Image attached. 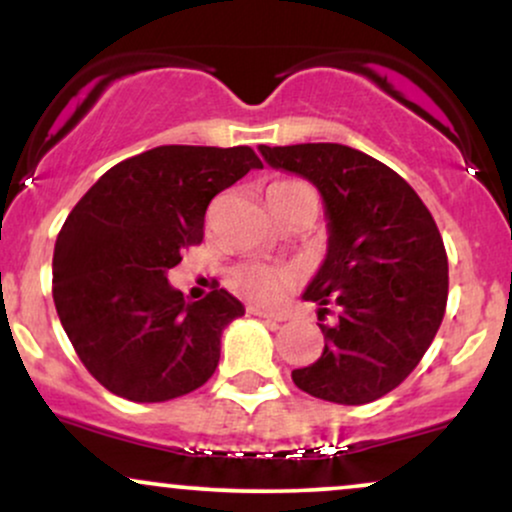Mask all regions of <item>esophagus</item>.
Here are the masks:
<instances>
[{
	"instance_id": "1",
	"label": "esophagus",
	"mask_w": 512,
	"mask_h": 512,
	"mask_svg": "<svg viewBox=\"0 0 512 512\" xmlns=\"http://www.w3.org/2000/svg\"><path fill=\"white\" fill-rule=\"evenodd\" d=\"M248 313L257 315V317H264V320H274V322H284L286 320V315L272 313V310H264V308H260V305H250Z\"/></svg>"
}]
</instances>
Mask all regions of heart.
<instances>
[{
	"instance_id": "heart-1",
	"label": "heart",
	"mask_w": 512,
	"mask_h": 512,
	"mask_svg": "<svg viewBox=\"0 0 512 512\" xmlns=\"http://www.w3.org/2000/svg\"><path fill=\"white\" fill-rule=\"evenodd\" d=\"M310 190L303 180L289 178V180H276L267 187V199L293 195V192ZM298 269L289 267V264H269V262H245L231 269L228 274V284L236 289L240 296L252 298L260 303H276L284 298V293L296 284Z\"/></svg>"
}]
</instances>
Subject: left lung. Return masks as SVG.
Returning <instances> with one entry per match:
<instances>
[{"label":"left lung","mask_w":512,"mask_h":512,"mask_svg":"<svg viewBox=\"0 0 512 512\" xmlns=\"http://www.w3.org/2000/svg\"><path fill=\"white\" fill-rule=\"evenodd\" d=\"M269 166L320 190L330 245L305 301L320 305L325 349L293 383L337 404H368L419 366L448 305V255L431 211L378 158L342 144L260 146Z\"/></svg>","instance_id":"obj_1"}]
</instances>
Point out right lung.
Here are the masks:
<instances>
[{
    "mask_svg": "<svg viewBox=\"0 0 512 512\" xmlns=\"http://www.w3.org/2000/svg\"><path fill=\"white\" fill-rule=\"evenodd\" d=\"M252 168L250 146H156L125 158L76 202L52 255L57 315L88 373L117 397L166 402L202 387L243 303L214 286L187 303L168 269L204 238L219 192Z\"/></svg>",
    "mask_w": 512,
    "mask_h": 512,
    "instance_id": "add662e5",
    "label": "right lung"
}]
</instances>
